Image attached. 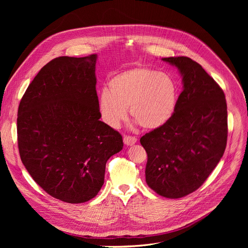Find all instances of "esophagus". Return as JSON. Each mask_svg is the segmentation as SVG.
Returning <instances> with one entry per match:
<instances>
[{
    "label": "esophagus",
    "instance_id": "1",
    "mask_svg": "<svg viewBox=\"0 0 248 248\" xmlns=\"http://www.w3.org/2000/svg\"><path fill=\"white\" fill-rule=\"evenodd\" d=\"M137 140H138V139L136 137H132V136H124V142L126 146L135 145Z\"/></svg>",
    "mask_w": 248,
    "mask_h": 248
}]
</instances>
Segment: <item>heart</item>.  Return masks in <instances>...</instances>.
<instances>
[{
  "label": "heart",
  "instance_id": "b5f03b06",
  "mask_svg": "<svg viewBox=\"0 0 248 248\" xmlns=\"http://www.w3.org/2000/svg\"><path fill=\"white\" fill-rule=\"evenodd\" d=\"M109 89L99 93L97 107L101 120L112 128L126 120L128 107L137 124L158 129L170 122L179 101L175 78L147 66H137L115 74Z\"/></svg>",
  "mask_w": 248,
  "mask_h": 248
}]
</instances>
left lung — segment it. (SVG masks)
I'll list each match as a JSON object with an SVG mask.
<instances>
[{"instance_id":"left-lung-1","label":"left lung","mask_w":248,"mask_h":248,"mask_svg":"<svg viewBox=\"0 0 248 248\" xmlns=\"http://www.w3.org/2000/svg\"><path fill=\"white\" fill-rule=\"evenodd\" d=\"M180 70L183 90L173 119L140 140L147 152L146 182L160 196L178 199L200 188L227 144V104L222 88L186 56L162 58Z\"/></svg>"}]
</instances>
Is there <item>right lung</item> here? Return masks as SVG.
Masks as SVG:
<instances>
[{
  "label": "right lung",
  "instance_id": "right-lung-1",
  "mask_svg": "<svg viewBox=\"0 0 248 248\" xmlns=\"http://www.w3.org/2000/svg\"><path fill=\"white\" fill-rule=\"evenodd\" d=\"M96 55L61 56L43 66L20 101L18 148L23 165L50 196L71 204L94 198L122 135L99 121Z\"/></svg>",
  "mask_w": 248,
  "mask_h": 248
}]
</instances>
